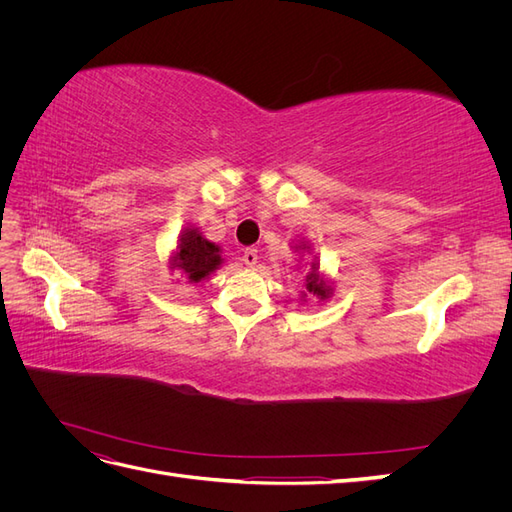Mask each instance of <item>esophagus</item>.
Returning a JSON list of instances; mask_svg holds the SVG:
<instances>
[{
    "label": "esophagus",
    "mask_w": 512,
    "mask_h": 512,
    "mask_svg": "<svg viewBox=\"0 0 512 512\" xmlns=\"http://www.w3.org/2000/svg\"><path fill=\"white\" fill-rule=\"evenodd\" d=\"M243 262L247 267H254L258 262V250H254V247H247V250L243 252Z\"/></svg>",
    "instance_id": "1"
}]
</instances>
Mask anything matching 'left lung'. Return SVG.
Here are the masks:
<instances>
[{"label":"left lung","instance_id":"8db88e82","mask_svg":"<svg viewBox=\"0 0 512 512\" xmlns=\"http://www.w3.org/2000/svg\"><path fill=\"white\" fill-rule=\"evenodd\" d=\"M294 247V252H299V254H303V252H312V245H309L307 241H299L297 245H292ZM303 297H301V301L307 297H312V299H320V301H327V299H331V294H333V288H331V282L327 280V277H324L322 273H320V262L314 258V262H312V269H309V273L305 275V292H301Z\"/></svg>","mask_w":512,"mask_h":512}]
</instances>
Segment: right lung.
Returning a JSON list of instances; mask_svg holds the SVG:
<instances>
[{
    "mask_svg": "<svg viewBox=\"0 0 512 512\" xmlns=\"http://www.w3.org/2000/svg\"><path fill=\"white\" fill-rule=\"evenodd\" d=\"M222 247L205 239L196 226L183 228L177 247L170 256V269H179L190 284H200L209 280V275L222 267Z\"/></svg>",
    "mask_w": 512,
    "mask_h": 512,
    "instance_id": "add662e5",
    "label": "right lung"
}]
</instances>
